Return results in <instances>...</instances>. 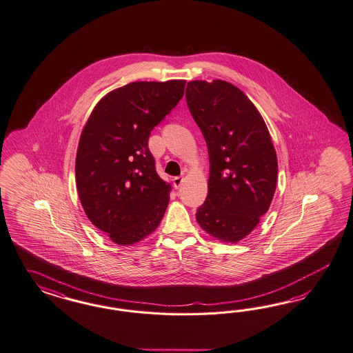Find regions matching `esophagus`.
I'll use <instances>...</instances> for the list:
<instances>
[{
    "label": "esophagus",
    "mask_w": 353,
    "mask_h": 353,
    "mask_svg": "<svg viewBox=\"0 0 353 353\" xmlns=\"http://www.w3.org/2000/svg\"><path fill=\"white\" fill-rule=\"evenodd\" d=\"M182 182H183V177H174V179H173V186H174V189H180Z\"/></svg>",
    "instance_id": "1"
}]
</instances>
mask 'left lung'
<instances>
[{"label":"left lung","mask_w":353,"mask_h":353,"mask_svg":"<svg viewBox=\"0 0 353 353\" xmlns=\"http://www.w3.org/2000/svg\"><path fill=\"white\" fill-rule=\"evenodd\" d=\"M186 102L210 155L208 195L196 212L207 234L238 243L267 214L277 185L276 149L256 106L224 81H189Z\"/></svg>","instance_id":"left-lung-1"}]
</instances>
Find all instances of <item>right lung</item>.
I'll return each instance as SVG.
<instances>
[{"label":"right lung","mask_w":353,"mask_h":353,"mask_svg":"<svg viewBox=\"0 0 353 353\" xmlns=\"http://www.w3.org/2000/svg\"><path fill=\"white\" fill-rule=\"evenodd\" d=\"M185 80L134 81L102 97L76 152V188L90 223L119 246L155 232L171 183L155 171L150 132L183 96Z\"/></svg>","instance_id":"right-lung-1"}]
</instances>
